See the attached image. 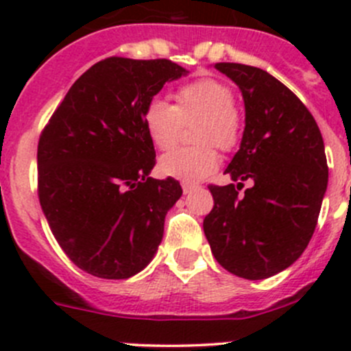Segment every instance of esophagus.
I'll list each match as a JSON object with an SVG mask.
<instances>
[{"mask_svg": "<svg viewBox=\"0 0 351 351\" xmlns=\"http://www.w3.org/2000/svg\"><path fill=\"white\" fill-rule=\"evenodd\" d=\"M182 189L183 193H190L193 189H195V183H190V182H182Z\"/></svg>", "mask_w": 351, "mask_h": 351, "instance_id": "esophagus-1", "label": "esophagus"}]
</instances>
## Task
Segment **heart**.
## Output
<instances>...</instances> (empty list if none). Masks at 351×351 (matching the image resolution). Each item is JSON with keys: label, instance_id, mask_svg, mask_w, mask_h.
<instances>
[{"label": "heart", "instance_id": "b5f03b06", "mask_svg": "<svg viewBox=\"0 0 351 351\" xmlns=\"http://www.w3.org/2000/svg\"><path fill=\"white\" fill-rule=\"evenodd\" d=\"M175 104L153 98L144 108L143 120L149 139L158 149L176 144L183 123H193L192 147H176L159 159V171L166 176L197 182L219 166L217 147L232 151L241 139V115L234 107V91L215 77H202L182 84L173 93Z\"/></svg>", "mask_w": 351, "mask_h": 351}]
</instances>
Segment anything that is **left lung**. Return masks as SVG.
<instances>
[{
    "label": "left lung",
    "mask_w": 351,
    "mask_h": 351,
    "mask_svg": "<svg viewBox=\"0 0 351 351\" xmlns=\"http://www.w3.org/2000/svg\"><path fill=\"white\" fill-rule=\"evenodd\" d=\"M215 69L241 90L246 127L226 169L238 185H208L214 208L204 232L221 267L261 280L290 267L313 238L328 186L323 136L306 105L267 71L238 62ZM246 179L254 186L239 196Z\"/></svg>",
    "instance_id": "obj_1"
}]
</instances>
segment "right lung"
Here are the masks:
<instances>
[{
	"label": "right lung",
	"mask_w": 351,
	"mask_h": 351,
	"mask_svg": "<svg viewBox=\"0 0 351 351\" xmlns=\"http://www.w3.org/2000/svg\"><path fill=\"white\" fill-rule=\"evenodd\" d=\"M185 73L168 59H104L74 81L42 130L38 200L56 241L86 274L132 277L161 243L182 186L149 176L156 151L143 113Z\"/></svg>",
	"instance_id": "right-lung-1"
}]
</instances>
